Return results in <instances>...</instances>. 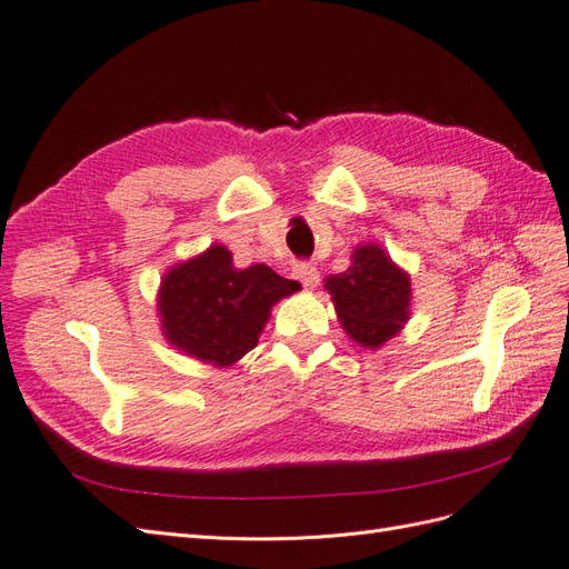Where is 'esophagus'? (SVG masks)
I'll return each instance as SVG.
<instances>
[{
	"label": "esophagus",
	"mask_w": 569,
	"mask_h": 569,
	"mask_svg": "<svg viewBox=\"0 0 569 569\" xmlns=\"http://www.w3.org/2000/svg\"><path fill=\"white\" fill-rule=\"evenodd\" d=\"M295 278L306 287V289H316L320 282V272L311 263H297L295 266Z\"/></svg>",
	"instance_id": "obj_1"
}]
</instances>
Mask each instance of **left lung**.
Here are the masks:
<instances>
[{
  "instance_id": "1",
  "label": "left lung",
  "mask_w": 569,
  "mask_h": 569,
  "mask_svg": "<svg viewBox=\"0 0 569 569\" xmlns=\"http://www.w3.org/2000/svg\"><path fill=\"white\" fill-rule=\"evenodd\" d=\"M337 318L358 347L380 349L410 320V274L375 242L358 244L351 266L325 278Z\"/></svg>"
}]
</instances>
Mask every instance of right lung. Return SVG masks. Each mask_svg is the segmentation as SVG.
Here are the masks:
<instances>
[{
	"label": "right lung",
	"mask_w": 569,
	"mask_h": 569,
	"mask_svg": "<svg viewBox=\"0 0 569 569\" xmlns=\"http://www.w3.org/2000/svg\"><path fill=\"white\" fill-rule=\"evenodd\" d=\"M299 287L266 263L237 268L230 249L216 242L163 272L157 295L161 332L180 353L230 368L256 347L272 306Z\"/></svg>",
	"instance_id": "obj_1"
}]
</instances>
